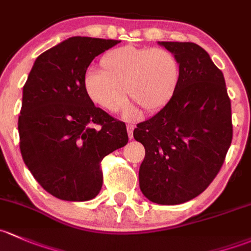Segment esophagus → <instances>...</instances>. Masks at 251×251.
<instances>
[{"mask_svg":"<svg viewBox=\"0 0 251 251\" xmlns=\"http://www.w3.org/2000/svg\"><path fill=\"white\" fill-rule=\"evenodd\" d=\"M126 128H127L128 137H130V139H132V138H133V130H134V125H132V124H127V125H126Z\"/></svg>","mask_w":251,"mask_h":251,"instance_id":"34e87169","label":"esophagus"}]
</instances>
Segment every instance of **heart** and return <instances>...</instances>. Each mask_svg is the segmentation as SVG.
I'll list each match as a JSON object with an SVG mask.
<instances>
[{
    "label": "heart",
    "mask_w": 251,
    "mask_h": 251,
    "mask_svg": "<svg viewBox=\"0 0 251 251\" xmlns=\"http://www.w3.org/2000/svg\"><path fill=\"white\" fill-rule=\"evenodd\" d=\"M181 68L172 51L163 48L126 46L107 51L100 60V71L89 70L83 86L94 104L107 112H119L128 97L148 113L165 107L178 89ZM136 114V105L126 117Z\"/></svg>",
    "instance_id": "heart-1"
}]
</instances>
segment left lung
I'll list each match as a JSON object with an SVG mask.
<instances>
[{
  "label": "left lung",
  "instance_id": "8db88e82",
  "mask_svg": "<svg viewBox=\"0 0 251 251\" xmlns=\"http://www.w3.org/2000/svg\"><path fill=\"white\" fill-rule=\"evenodd\" d=\"M181 68L176 94L139 123L133 137L146 149L139 186L148 200L173 205L202 194L214 180L231 146V100L223 72L191 42H161Z\"/></svg>",
  "mask_w": 251,
  "mask_h": 251
}]
</instances>
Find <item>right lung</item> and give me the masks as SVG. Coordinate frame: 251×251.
<instances>
[{
  "instance_id": "1",
  "label": "right lung",
  "mask_w": 251,
  "mask_h": 251,
  "mask_svg": "<svg viewBox=\"0 0 251 251\" xmlns=\"http://www.w3.org/2000/svg\"><path fill=\"white\" fill-rule=\"evenodd\" d=\"M119 42L71 37L37 57L24 85L18 120L21 156L39 185L56 199L96 197L103 183L102 160L127 144L125 123L95 107L83 86L92 60Z\"/></svg>"
}]
</instances>
